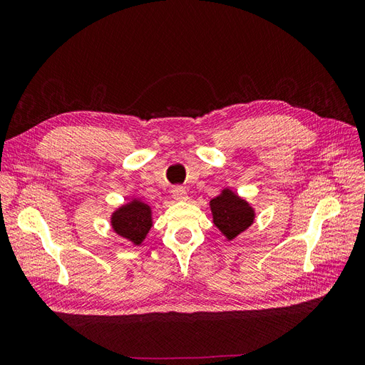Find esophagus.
Instances as JSON below:
<instances>
[{"instance_id": "1", "label": "esophagus", "mask_w": 365, "mask_h": 365, "mask_svg": "<svg viewBox=\"0 0 365 365\" xmlns=\"http://www.w3.org/2000/svg\"><path fill=\"white\" fill-rule=\"evenodd\" d=\"M172 196H173L175 201H187V200H189V196H187L185 189H184V187H180V185L178 187H173Z\"/></svg>"}]
</instances>
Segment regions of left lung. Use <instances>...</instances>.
<instances>
[{
    "mask_svg": "<svg viewBox=\"0 0 365 365\" xmlns=\"http://www.w3.org/2000/svg\"><path fill=\"white\" fill-rule=\"evenodd\" d=\"M213 224L228 240H233L254 222V208L230 189L210 201Z\"/></svg>",
    "mask_w": 365,
    "mask_h": 365,
    "instance_id": "left-lung-1",
    "label": "left lung"
}]
</instances>
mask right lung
<instances>
[{
  "label": "right lung",
  "instance_id": "obj_1",
  "mask_svg": "<svg viewBox=\"0 0 365 365\" xmlns=\"http://www.w3.org/2000/svg\"><path fill=\"white\" fill-rule=\"evenodd\" d=\"M111 225L120 237L134 245H141L152 227V210L143 201L132 200L115 210L111 216Z\"/></svg>",
  "mask_w": 365,
  "mask_h": 365
}]
</instances>
